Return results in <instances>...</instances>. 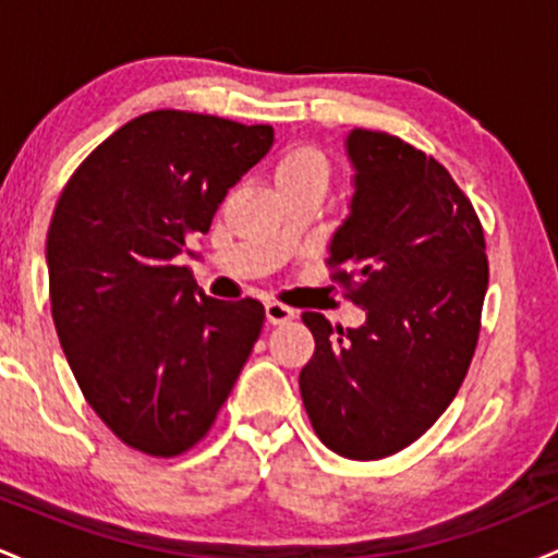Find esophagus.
<instances>
[{
    "instance_id": "34e87169",
    "label": "esophagus",
    "mask_w": 558,
    "mask_h": 558,
    "mask_svg": "<svg viewBox=\"0 0 558 558\" xmlns=\"http://www.w3.org/2000/svg\"><path fill=\"white\" fill-rule=\"evenodd\" d=\"M265 312H267V323H272V325H283V323H288V319L296 317V310L283 304V301H267Z\"/></svg>"
}]
</instances>
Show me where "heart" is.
Masks as SVG:
<instances>
[{
	"label": "heart",
	"mask_w": 558,
	"mask_h": 558,
	"mask_svg": "<svg viewBox=\"0 0 558 558\" xmlns=\"http://www.w3.org/2000/svg\"><path fill=\"white\" fill-rule=\"evenodd\" d=\"M330 165L325 151L315 144H296L286 151L275 165V181L280 189L296 183H328Z\"/></svg>",
	"instance_id": "b5f03b06"
}]
</instances>
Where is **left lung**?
<instances>
[{
    "mask_svg": "<svg viewBox=\"0 0 558 558\" xmlns=\"http://www.w3.org/2000/svg\"><path fill=\"white\" fill-rule=\"evenodd\" d=\"M345 146L356 191L325 265L367 323L343 330L304 312L315 354L299 388L325 446L375 462L430 430L462 388L483 325L488 254L470 196L438 159L364 128Z\"/></svg>",
    "mask_w": 558,
    "mask_h": 558,
    "instance_id": "obj_1",
    "label": "left lung"
}]
</instances>
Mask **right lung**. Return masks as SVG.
<instances>
[{
    "instance_id": "1",
    "label": "right lung",
    "mask_w": 558,
    "mask_h": 558,
    "mask_svg": "<svg viewBox=\"0 0 558 558\" xmlns=\"http://www.w3.org/2000/svg\"><path fill=\"white\" fill-rule=\"evenodd\" d=\"M272 141L270 125L146 112L101 141L57 198V336L88 407L146 457L207 438L265 325L257 299L207 296L175 257Z\"/></svg>"
}]
</instances>
